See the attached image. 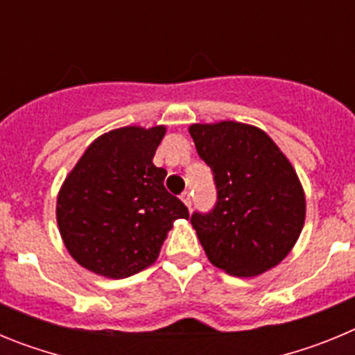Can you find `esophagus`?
<instances>
[{"instance_id": "34e87169", "label": "esophagus", "mask_w": 355, "mask_h": 355, "mask_svg": "<svg viewBox=\"0 0 355 355\" xmlns=\"http://www.w3.org/2000/svg\"><path fill=\"white\" fill-rule=\"evenodd\" d=\"M181 200H183L184 206H187L188 209L192 208V192H188V190H184V192L181 193Z\"/></svg>"}]
</instances>
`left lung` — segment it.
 <instances>
[{
	"instance_id": "left-lung-1",
	"label": "left lung",
	"mask_w": 355,
	"mask_h": 355,
	"mask_svg": "<svg viewBox=\"0 0 355 355\" xmlns=\"http://www.w3.org/2000/svg\"><path fill=\"white\" fill-rule=\"evenodd\" d=\"M209 165L216 205L190 222L209 261L254 277L286 258L300 236L306 197L290 159L263 130L222 121L188 128Z\"/></svg>"
}]
</instances>
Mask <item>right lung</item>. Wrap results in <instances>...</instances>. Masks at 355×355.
I'll use <instances>...</instances> for the list:
<instances>
[{"label":"right lung","instance_id":"1","mask_svg":"<svg viewBox=\"0 0 355 355\" xmlns=\"http://www.w3.org/2000/svg\"><path fill=\"white\" fill-rule=\"evenodd\" d=\"M165 126H126L94 140L62 184L56 222L65 249L83 268L110 279L139 274L158 259L187 206L163 187L153 163Z\"/></svg>","mask_w":355,"mask_h":355}]
</instances>
